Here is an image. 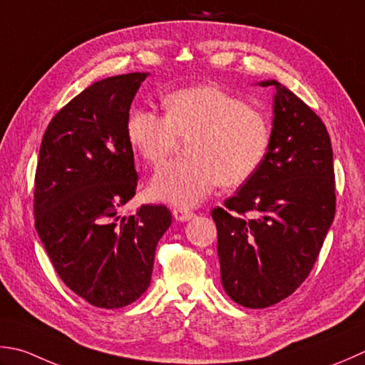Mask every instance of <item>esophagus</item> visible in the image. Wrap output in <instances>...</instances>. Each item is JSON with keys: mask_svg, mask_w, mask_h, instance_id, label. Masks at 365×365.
I'll return each mask as SVG.
<instances>
[{"mask_svg": "<svg viewBox=\"0 0 365 365\" xmlns=\"http://www.w3.org/2000/svg\"><path fill=\"white\" fill-rule=\"evenodd\" d=\"M173 215L178 221H188L195 217V212L190 209H185V207H175V209L173 210Z\"/></svg>", "mask_w": 365, "mask_h": 365, "instance_id": "1", "label": "esophagus"}]
</instances>
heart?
Returning <instances> with one entry per match:
<instances>
[{
    "label": "heart",
    "instance_id": "1",
    "mask_svg": "<svg viewBox=\"0 0 365 365\" xmlns=\"http://www.w3.org/2000/svg\"><path fill=\"white\" fill-rule=\"evenodd\" d=\"M125 130L130 145L153 166L173 155L180 139L190 138V158L166 163L150 183L156 199L180 207L202 202L221 183H245L270 145L267 117L215 85L173 91L164 98V115L133 109Z\"/></svg>",
    "mask_w": 365,
    "mask_h": 365
}]
</instances>
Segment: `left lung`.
<instances>
[{
  "label": "left lung",
  "instance_id": "1",
  "mask_svg": "<svg viewBox=\"0 0 365 365\" xmlns=\"http://www.w3.org/2000/svg\"><path fill=\"white\" fill-rule=\"evenodd\" d=\"M274 128L256 174L215 207L221 283L235 304L266 309L315 266L335 215L331 138L315 112L277 81Z\"/></svg>",
  "mask_w": 365,
  "mask_h": 365
}]
</instances>
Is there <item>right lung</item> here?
Returning a JSON list of instances; mask_svg holds the SVG:
<instances>
[{
    "label": "right lung",
    "instance_id": "add662e5",
    "mask_svg": "<svg viewBox=\"0 0 365 365\" xmlns=\"http://www.w3.org/2000/svg\"><path fill=\"white\" fill-rule=\"evenodd\" d=\"M147 76L90 85L55 113L39 148L36 231L63 283L99 309H120L144 294L156 245L173 221L163 204L120 215L138 188L126 117Z\"/></svg>",
    "mask_w": 365,
    "mask_h": 365
}]
</instances>
